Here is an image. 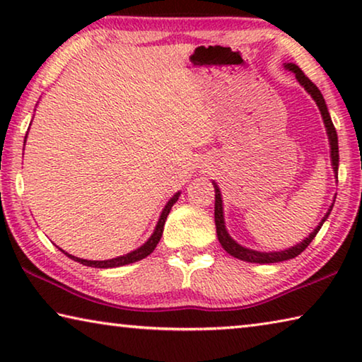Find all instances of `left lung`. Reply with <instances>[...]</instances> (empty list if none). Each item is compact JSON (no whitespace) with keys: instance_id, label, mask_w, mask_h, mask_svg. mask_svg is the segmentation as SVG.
I'll return each mask as SVG.
<instances>
[{"instance_id":"8db88e82","label":"left lung","mask_w":362,"mask_h":362,"mask_svg":"<svg viewBox=\"0 0 362 362\" xmlns=\"http://www.w3.org/2000/svg\"><path fill=\"white\" fill-rule=\"evenodd\" d=\"M284 66L289 71L296 73L297 81L303 86L306 93H308L311 97H313V100L316 102L317 108H320L321 116H322V119H324V124H326V131H327V137H329V144H330V161H332V168H334L335 177H337V179H339V139H337V131H335V127H334V122H332V119H330V115L327 112L326 100H324L321 90L316 88V84L311 81V79L306 76L305 73L300 70L296 64H284ZM212 183H214V188H216V207H214V217H216V228H217L218 241H220V244H222V247L230 255L236 257V259L244 260V262H250V263H278V262H284V260L293 259V257H297V255L302 254L303 250L310 246V243L315 240V236L317 235V231L321 230L322 223L326 222V218L329 217V214H330V211H332V207H334V204H330L327 214L322 217L320 225H317L316 228L313 230V233H310V236L305 238L302 243H298V244H296V246H292L289 249L279 250V252H259V250L243 247L241 244H238L228 235V231H226V228H225L222 193H220L217 183L216 182H212ZM334 203H335V199H334Z\"/></svg>"}]
</instances>
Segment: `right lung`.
I'll use <instances>...</instances> for the list:
<instances>
[{
  "label": "right lung",
  "instance_id": "add662e5",
  "mask_svg": "<svg viewBox=\"0 0 362 362\" xmlns=\"http://www.w3.org/2000/svg\"><path fill=\"white\" fill-rule=\"evenodd\" d=\"M25 140H27V136H25ZM179 196H180V192H177V193L173 196V198H170V199L168 201V204L164 206V209H163V212H161V216H159V220H158V223H156V228H155V231H153V235L148 238V241H146V243L144 244V246H140L139 249L132 250V252H129V254L121 255V257H116V259H110V260H84V259H79V257L66 254L65 250H62V249H60V250H62V252H64L65 255H69L71 260L83 263V265H86V267H94V268H116V267L129 265V263L142 260V259H145L146 255H150V254L153 252V250H155L156 244L159 243V240H161L163 230H164V222H166L169 212H170V209H173V206L177 203V199H179Z\"/></svg>",
  "mask_w": 362,
  "mask_h": 362
}]
</instances>
